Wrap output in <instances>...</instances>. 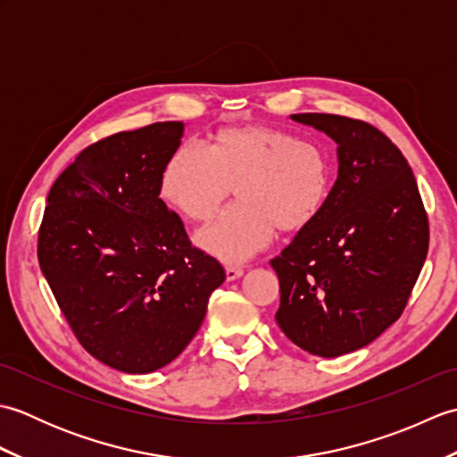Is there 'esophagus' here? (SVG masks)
<instances>
[{
	"instance_id": "obj_1",
	"label": "esophagus",
	"mask_w": 457,
	"mask_h": 457,
	"mask_svg": "<svg viewBox=\"0 0 457 457\" xmlns=\"http://www.w3.org/2000/svg\"><path fill=\"white\" fill-rule=\"evenodd\" d=\"M241 275H244V269H241V267H234V265L226 267V278H228V280H236V278H239Z\"/></svg>"
}]
</instances>
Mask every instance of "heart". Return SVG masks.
<instances>
[{"instance_id":"1","label":"heart","mask_w":457,"mask_h":457,"mask_svg":"<svg viewBox=\"0 0 457 457\" xmlns=\"http://www.w3.org/2000/svg\"><path fill=\"white\" fill-rule=\"evenodd\" d=\"M328 154L296 135L237 125L212 135L208 154L180 145L161 174V196L190 221H206L231 188L236 206L202 228L196 244L223 263H241L263 251L277 226L306 228L329 194Z\"/></svg>"}]
</instances>
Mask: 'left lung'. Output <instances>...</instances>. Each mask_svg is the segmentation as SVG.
<instances>
[{
    "label": "left lung",
    "mask_w": 457,
    "mask_h": 457,
    "mask_svg": "<svg viewBox=\"0 0 457 457\" xmlns=\"http://www.w3.org/2000/svg\"><path fill=\"white\" fill-rule=\"evenodd\" d=\"M290 120L337 145V179L318 216L270 259L277 324L318 357L369 345L399 320L428 253V218L409 162L373 125L334 113Z\"/></svg>",
    "instance_id": "obj_1"
}]
</instances>
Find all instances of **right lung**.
I'll return each instance as SVG.
<instances>
[{"label": "right lung", "instance_id": "add662e5", "mask_svg": "<svg viewBox=\"0 0 457 457\" xmlns=\"http://www.w3.org/2000/svg\"><path fill=\"white\" fill-rule=\"evenodd\" d=\"M182 135V121H159L86 147L54 180L38 229V265L74 336L123 373L177 359L226 280L159 198Z\"/></svg>", "mask_w": 457, "mask_h": 457}]
</instances>
